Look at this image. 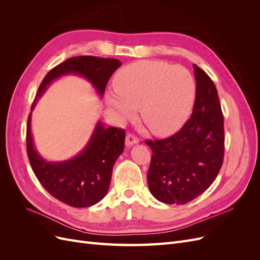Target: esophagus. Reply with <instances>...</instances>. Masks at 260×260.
Segmentation results:
<instances>
[{
	"mask_svg": "<svg viewBox=\"0 0 260 260\" xmlns=\"http://www.w3.org/2000/svg\"><path fill=\"white\" fill-rule=\"evenodd\" d=\"M138 143H139V139L135 135H131V133H129L127 138H125V145L127 146H131V145H135Z\"/></svg>",
	"mask_w": 260,
	"mask_h": 260,
	"instance_id": "esophagus-1",
	"label": "esophagus"
}]
</instances>
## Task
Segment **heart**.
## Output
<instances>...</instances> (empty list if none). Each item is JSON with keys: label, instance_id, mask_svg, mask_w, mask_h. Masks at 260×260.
Here are the masks:
<instances>
[{"label": "heart", "instance_id": "1", "mask_svg": "<svg viewBox=\"0 0 260 260\" xmlns=\"http://www.w3.org/2000/svg\"><path fill=\"white\" fill-rule=\"evenodd\" d=\"M114 88L106 100L118 116L127 119L139 108L141 120L158 137L181 129L196 95L190 70L160 60H138L124 66L114 77Z\"/></svg>", "mask_w": 260, "mask_h": 260}]
</instances>
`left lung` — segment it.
<instances>
[{
	"mask_svg": "<svg viewBox=\"0 0 260 260\" xmlns=\"http://www.w3.org/2000/svg\"><path fill=\"white\" fill-rule=\"evenodd\" d=\"M196 95L193 113L180 131L145 141L153 152L147 184L156 200L182 205L205 192L219 174L224 153L223 115L216 86L193 65Z\"/></svg>",
	"mask_w": 260,
	"mask_h": 260,
	"instance_id": "obj_1",
	"label": "left lung"
}]
</instances>
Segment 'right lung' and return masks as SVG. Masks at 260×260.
<instances>
[{
    "instance_id": "obj_1",
    "label": "right lung",
    "mask_w": 260,
    "mask_h": 260,
    "mask_svg": "<svg viewBox=\"0 0 260 260\" xmlns=\"http://www.w3.org/2000/svg\"><path fill=\"white\" fill-rule=\"evenodd\" d=\"M121 62L115 58L77 56L68 58L54 67L39 86L31 106L49 85L61 76L78 75L85 78L102 98L106 84ZM125 132L123 129L109 127L99 121L88 144L77 156L64 161H48L39 154L31 133V113L27 123V154L31 167L42 186L55 199L72 207H89L106 195L115 161L123 152Z\"/></svg>"
}]
</instances>
